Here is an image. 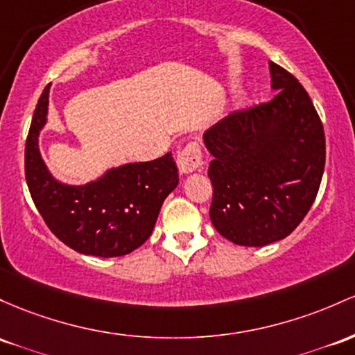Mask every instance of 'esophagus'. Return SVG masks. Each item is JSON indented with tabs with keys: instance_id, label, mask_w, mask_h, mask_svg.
Masks as SVG:
<instances>
[{
	"instance_id": "obj_1",
	"label": "esophagus",
	"mask_w": 355,
	"mask_h": 355,
	"mask_svg": "<svg viewBox=\"0 0 355 355\" xmlns=\"http://www.w3.org/2000/svg\"><path fill=\"white\" fill-rule=\"evenodd\" d=\"M177 165L182 175H190L196 170L200 168L202 165L200 146H198L197 143H189V145L178 153Z\"/></svg>"
}]
</instances>
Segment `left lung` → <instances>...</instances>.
<instances>
[{"instance_id": "8db88e82", "label": "left lung", "mask_w": 355, "mask_h": 355, "mask_svg": "<svg viewBox=\"0 0 355 355\" xmlns=\"http://www.w3.org/2000/svg\"><path fill=\"white\" fill-rule=\"evenodd\" d=\"M270 103L234 112L204 133L214 159L210 220L239 246L285 239L306 216L325 168V135L303 85L270 62Z\"/></svg>"}]
</instances>
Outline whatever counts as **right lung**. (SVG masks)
Wrapping results in <instances>:
<instances>
[{"mask_svg":"<svg viewBox=\"0 0 355 355\" xmlns=\"http://www.w3.org/2000/svg\"><path fill=\"white\" fill-rule=\"evenodd\" d=\"M49 92L50 84L38 99L26 138L30 196L50 231L73 251L99 258L130 254L151 236L163 200L178 185L173 157L124 163L84 185L57 180L38 148L49 121Z\"/></svg>","mask_w":355,"mask_h":355,"instance_id":"obj_1","label":"right lung"}]
</instances>
